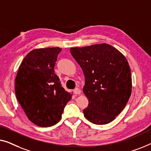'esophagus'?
<instances>
[{
    "label": "esophagus",
    "instance_id": "obj_1",
    "mask_svg": "<svg viewBox=\"0 0 151 151\" xmlns=\"http://www.w3.org/2000/svg\"><path fill=\"white\" fill-rule=\"evenodd\" d=\"M81 90L79 88H76L75 90H74V93H75V94H81Z\"/></svg>",
    "mask_w": 151,
    "mask_h": 151
}]
</instances>
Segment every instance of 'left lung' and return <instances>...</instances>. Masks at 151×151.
Listing matches in <instances>:
<instances>
[{
  "label": "left lung",
  "instance_id": "1",
  "mask_svg": "<svg viewBox=\"0 0 151 151\" xmlns=\"http://www.w3.org/2000/svg\"><path fill=\"white\" fill-rule=\"evenodd\" d=\"M85 76L83 93L88 99L84 116L95 124L111 122L122 111L131 94L132 81L127 59L107 44L71 48Z\"/></svg>",
  "mask_w": 151,
  "mask_h": 151
}]
</instances>
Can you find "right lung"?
<instances>
[{
	"mask_svg": "<svg viewBox=\"0 0 151 151\" xmlns=\"http://www.w3.org/2000/svg\"><path fill=\"white\" fill-rule=\"evenodd\" d=\"M59 47L34 49L19 67L15 92L29 120L39 127L56 124L72 95L55 75L54 67L61 52Z\"/></svg>",
	"mask_w": 151,
	"mask_h": 151,
	"instance_id": "1",
	"label": "right lung"
}]
</instances>
